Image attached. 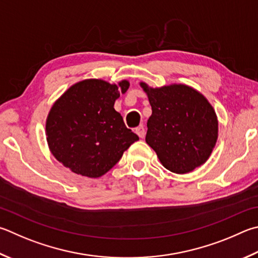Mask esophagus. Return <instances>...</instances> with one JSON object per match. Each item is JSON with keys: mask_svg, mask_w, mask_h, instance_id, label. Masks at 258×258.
<instances>
[{"mask_svg": "<svg viewBox=\"0 0 258 258\" xmlns=\"http://www.w3.org/2000/svg\"><path fill=\"white\" fill-rule=\"evenodd\" d=\"M135 133H137L140 138L143 139V138H144V135H145V130H144L143 126H142V125L138 126V127L135 128Z\"/></svg>", "mask_w": 258, "mask_h": 258, "instance_id": "esophagus-1", "label": "esophagus"}]
</instances>
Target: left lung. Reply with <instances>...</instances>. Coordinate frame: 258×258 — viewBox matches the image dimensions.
<instances>
[{"mask_svg":"<svg viewBox=\"0 0 258 258\" xmlns=\"http://www.w3.org/2000/svg\"><path fill=\"white\" fill-rule=\"evenodd\" d=\"M140 86L152 108L145 141L162 166L176 174L202 166L218 140L217 115L207 98L185 84L150 88L141 82Z\"/></svg>","mask_w":258,"mask_h":258,"instance_id":"1","label":"left lung"}]
</instances>
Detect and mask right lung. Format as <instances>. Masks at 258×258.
<instances>
[{
  "label": "right lung",
  "mask_w": 258,
  "mask_h": 258,
  "mask_svg": "<svg viewBox=\"0 0 258 258\" xmlns=\"http://www.w3.org/2000/svg\"><path fill=\"white\" fill-rule=\"evenodd\" d=\"M128 81L88 79L73 84L50 108L46 137L53 156L74 174L98 178L110 170L139 137L114 108Z\"/></svg>",
  "instance_id": "obj_1"
}]
</instances>
